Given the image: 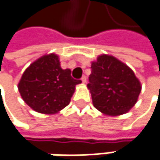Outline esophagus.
<instances>
[{
    "mask_svg": "<svg viewBox=\"0 0 160 160\" xmlns=\"http://www.w3.org/2000/svg\"><path fill=\"white\" fill-rule=\"evenodd\" d=\"M81 80H82V82H83V83H86V82H87V77H86V76H82Z\"/></svg>",
    "mask_w": 160,
    "mask_h": 160,
    "instance_id": "34e87169",
    "label": "esophagus"
}]
</instances>
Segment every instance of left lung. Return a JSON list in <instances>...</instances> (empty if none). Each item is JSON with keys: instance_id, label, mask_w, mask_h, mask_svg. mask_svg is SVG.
<instances>
[{"instance_id": "1", "label": "left lung", "mask_w": 160, "mask_h": 160, "mask_svg": "<svg viewBox=\"0 0 160 160\" xmlns=\"http://www.w3.org/2000/svg\"><path fill=\"white\" fill-rule=\"evenodd\" d=\"M89 88L94 107L106 115L127 112L138 102L140 81L124 63L109 55H101L92 63Z\"/></svg>"}]
</instances>
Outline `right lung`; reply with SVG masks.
<instances>
[{
  "mask_svg": "<svg viewBox=\"0 0 160 160\" xmlns=\"http://www.w3.org/2000/svg\"><path fill=\"white\" fill-rule=\"evenodd\" d=\"M81 80L71 77L70 69H62L56 54L41 57L29 66L18 83L24 102L36 112L54 114L69 103L75 86Z\"/></svg>",
  "mask_w": 160,
  "mask_h": 160,
  "instance_id": "obj_1",
  "label": "right lung"
}]
</instances>
